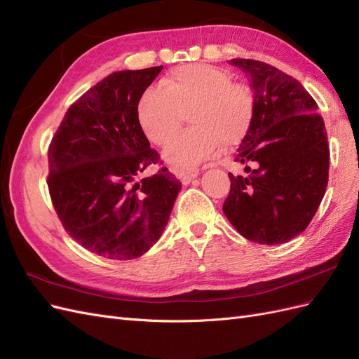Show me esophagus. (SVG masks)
Returning <instances> with one entry per match:
<instances>
[{
  "label": "esophagus",
  "instance_id": "1",
  "mask_svg": "<svg viewBox=\"0 0 359 359\" xmlns=\"http://www.w3.org/2000/svg\"><path fill=\"white\" fill-rule=\"evenodd\" d=\"M199 175V169H190L186 172H180L178 173V178L181 180L182 184H189L191 180H194Z\"/></svg>",
  "mask_w": 359,
  "mask_h": 359
}]
</instances>
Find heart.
<instances>
[{"instance_id":"1","label":"heart","mask_w":359,"mask_h":359,"mask_svg":"<svg viewBox=\"0 0 359 359\" xmlns=\"http://www.w3.org/2000/svg\"><path fill=\"white\" fill-rule=\"evenodd\" d=\"M253 95L245 85L208 64L173 69L161 81V90H147L137 103V119L145 136L157 147H168L182 127L189 111L193 127L165 153L172 168L189 170L212 157L222 142L240 144L253 121Z\"/></svg>"}]
</instances>
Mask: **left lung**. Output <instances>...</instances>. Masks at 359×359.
Segmentation results:
<instances>
[{"label":"left lung","mask_w":359,"mask_h":359,"mask_svg":"<svg viewBox=\"0 0 359 359\" xmlns=\"http://www.w3.org/2000/svg\"><path fill=\"white\" fill-rule=\"evenodd\" d=\"M229 62L247 73L255 107L235 157L250 173H229L223 212L250 241L287 243L307 229L327 190V128L316 102L295 78L262 61Z\"/></svg>","instance_id":"obj_1"}]
</instances>
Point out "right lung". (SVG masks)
<instances>
[{"instance_id": "obj_1", "label": "right lung", "mask_w": 359, "mask_h": 359, "mask_svg": "<svg viewBox=\"0 0 359 359\" xmlns=\"http://www.w3.org/2000/svg\"><path fill=\"white\" fill-rule=\"evenodd\" d=\"M163 66L106 76L64 115L48 149V187L64 229L99 256L147 253L168 224L181 182L166 168L136 181L160 156L137 119V103Z\"/></svg>"}]
</instances>
